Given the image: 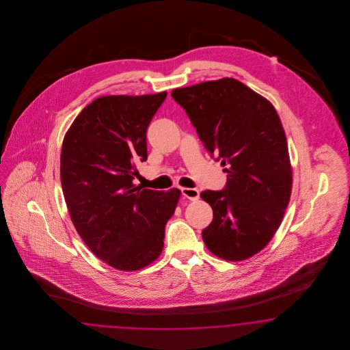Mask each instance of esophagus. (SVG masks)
<instances>
[{
    "instance_id": "esophagus-1",
    "label": "esophagus",
    "mask_w": 350,
    "mask_h": 350,
    "mask_svg": "<svg viewBox=\"0 0 350 350\" xmlns=\"http://www.w3.org/2000/svg\"><path fill=\"white\" fill-rule=\"evenodd\" d=\"M180 192H182V195H183L186 199L192 200V202L198 200V199H199V196H200L199 190H196V189H190V187H183V189H180Z\"/></svg>"
}]
</instances>
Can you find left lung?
<instances>
[{
	"instance_id": "left-lung-1",
	"label": "left lung",
	"mask_w": 350,
	"mask_h": 350,
	"mask_svg": "<svg viewBox=\"0 0 350 350\" xmlns=\"http://www.w3.org/2000/svg\"><path fill=\"white\" fill-rule=\"evenodd\" d=\"M172 97L227 173L223 190L200 193L213 209L202 240L224 260L247 259L271 241L290 200L293 173L280 117L233 78L176 88Z\"/></svg>"
}]
</instances>
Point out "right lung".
<instances>
[{
	"mask_svg": "<svg viewBox=\"0 0 350 350\" xmlns=\"http://www.w3.org/2000/svg\"><path fill=\"white\" fill-rule=\"evenodd\" d=\"M165 97H98L64 138L60 177L72 222L97 258L122 271H137L159 256L180 199L177 189L133 185L137 163L148 159V124Z\"/></svg>",
	"mask_w": 350,
	"mask_h": 350,
	"instance_id": "1",
	"label": "right lung"
}]
</instances>
